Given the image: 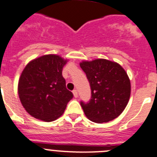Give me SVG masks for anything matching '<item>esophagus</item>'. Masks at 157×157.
Segmentation results:
<instances>
[{
  "instance_id": "34e87169",
  "label": "esophagus",
  "mask_w": 157,
  "mask_h": 157,
  "mask_svg": "<svg viewBox=\"0 0 157 157\" xmlns=\"http://www.w3.org/2000/svg\"><path fill=\"white\" fill-rule=\"evenodd\" d=\"M73 95H74V97H75V98H77V97H78V92H77V89L73 90Z\"/></svg>"
}]
</instances>
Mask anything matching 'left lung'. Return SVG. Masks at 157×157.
<instances>
[{"label": "left lung", "mask_w": 157, "mask_h": 157, "mask_svg": "<svg viewBox=\"0 0 157 157\" xmlns=\"http://www.w3.org/2000/svg\"><path fill=\"white\" fill-rule=\"evenodd\" d=\"M80 66L91 90L89 102H80L86 117L98 124L119 117L131 95V82L124 69L117 63L104 59L82 61Z\"/></svg>", "instance_id": "1"}]
</instances>
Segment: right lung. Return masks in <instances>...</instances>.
<instances>
[{
	"label": "right lung",
	"instance_id": "obj_1",
	"mask_svg": "<svg viewBox=\"0 0 157 157\" xmlns=\"http://www.w3.org/2000/svg\"><path fill=\"white\" fill-rule=\"evenodd\" d=\"M67 59L45 55L29 62L21 73L18 94L22 106L36 119L51 122L64 113L73 93L66 89L63 69Z\"/></svg>",
	"mask_w": 157,
	"mask_h": 157
}]
</instances>
